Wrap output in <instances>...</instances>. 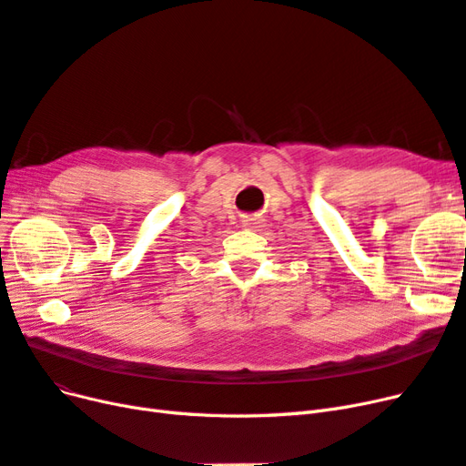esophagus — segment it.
Listing matches in <instances>:
<instances>
[{
	"mask_svg": "<svg viewBox=\"0 0 466 466\" xmlns=\"http://www.w3.org/2000/svg\"><path fill=\"white\" fill-rule=\"evenodd\" d=\"M253 224H258V222H255V218H246L244 220V227H251L253 228Z\"/></svg>",
	"mask_w": 466,
	"mask_h": 466,
	"instance_id": "1",
	"label": "esophagus"
}]
</instances>
